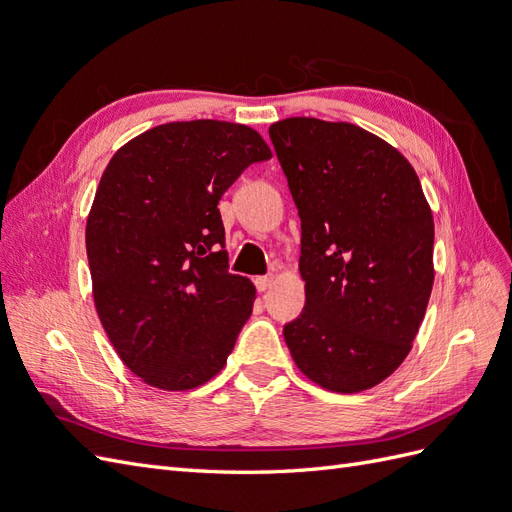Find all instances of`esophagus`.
Here are the masks:
<instances>
[{
    "label": "esophagus",
    "instance_id": "1",
    "mask_svg": "<svg viewBox=\"0 0 512 512\" xmlns=\"http://www.w3.org/2000/svg\"><path fill=\"white\" fill-rule=\"evenodd\" d=\"M273 277L271 275H265V277H256V288L260 290V292H265V290H269L271 286H273Z\"/></svg>",
    "mask_w": 512,
    "mask_h": 512
}]
</instances>
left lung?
Instances as JSON below:
<instances>
[{"instance_id":"1","label":"left lung","mask_w":512,"mask_h":512,"mask_svg":"<svg viewBox=\"0 0 512 512\" xmlns=\"http://www.w3.org/2000/svg\"><path fill=\"white\" fill-rule=\"evenodd\" d=\"M301 218L303 314L284 339L333 393L374 389L404 363L433 286V215L412 164L354 123L269 128Z\"/></svg>"}]
</instances>
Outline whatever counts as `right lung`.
Instances as JSON below:
<instances>
[{"mask_svg": "<svg viewBox=\"0 0 512 512\" xmlns=\"http://www.w3.org/2000/svg\"><path fill=\"white\" fill-rule=\"evenodd\" d=\"M271 156L250 126L196 119L134 136L104 168L85 228L91 290L119 359L145 384L190 391L224 369L256 288L226 269L218 203Z\"/></svg>", "mask_w": 512, "mask_h": 512, "instance_id": "right-lung-1", "label": "right lung"}]
</instances>
